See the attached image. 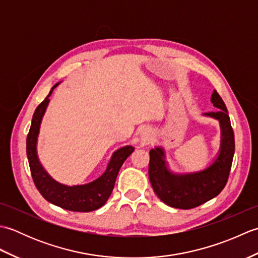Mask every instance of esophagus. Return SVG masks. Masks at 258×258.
<instances>
[{"label":"esophagus","instance_id":"obj_1","mask_svg":"<svg viewBox=\"0 0 258 258\" xmlns=\"http://www.w3.org/2000/svg\"><path fill=\"white\" fill-rule=\"evenodd\" d=\"M150 138H151V134L147 132V131H143V132L141 133V143L145 144L146 142L150 141Z\"/></svg>","mask_w":258,"mask_h":258}]
</instances>
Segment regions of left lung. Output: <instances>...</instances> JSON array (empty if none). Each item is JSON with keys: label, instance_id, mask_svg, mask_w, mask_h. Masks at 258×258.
Returning <instances> with one entry per match:
<instances>
[{"label": "left lung", "instance_id": "8db88e82", "mask_svg": "<svg viewBox=\"0 0 258 258\" xmlns=\"http://www.w3.org/2000/svg\"><path fill=\"white\" fill-rule=\"evenodd\" d=\"M211 102L218 109L203 115L220 122L221 145L210 166L199 172L174 173L168 167L162 146L150 151L149 176L152 187L158 199L171 207L189 210L200 206L216 197L227 183L235 153L234 132L225 103L216 91L213 92Z\"/></svg>", "mask_w": 258, "mask_h": 258}]
</instances>
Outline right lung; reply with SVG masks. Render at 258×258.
<instances>
[{
  "mask_svg": "<svg viewBox=\"0 0 258 258\" xmlns=\"http://www.w3.org/2000/svg\"><path fill=\"white\" fill-rule=\"evenodd\" d=\"M58 84L56 83L52 87L45 100L36 107L33 114L30 132L26 139V154L32 178L41 195L52 204L72 212H92L102 207L111 196L119 168L126 158L134 152V147L126 145L115 151L105 172L90 183L69 186L56 182L40 162L37 155V138L43 116L50 103V96Z\"/></svg>",
  "mask_w": 258,
  "mask_h": 258,
  "instance_id": "obj_1",
  "label": "right lung"
}]
</instances>
